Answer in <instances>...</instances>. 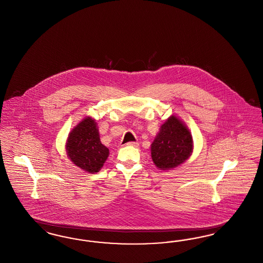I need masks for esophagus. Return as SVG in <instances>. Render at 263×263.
Instances as JSON below:
<instances>
[{"label":"esophagus","instance_id":"1","mask_svg":"<svg viewBox=\"0 0 263 263\" xmlns=\"http://www.w3.org/2000/svg\"><path fill=\"white\" fill-rule=\"evenodd\" d=\"M127 146H132V147H137L138 146V143L137 142H129L127 143Z\"/></svg>","mask_w":263,"mask_h":263}]
</instances>
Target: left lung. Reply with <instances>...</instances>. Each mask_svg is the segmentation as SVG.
Listing matches in <instances>:
<instances>
[{
    "mask_svg": "<svg viewBox=\"0 0 263 263\" xmlns=\"http://www.w3.org/2000/svg\"><path fill=\"white\" fill-rule=\"evenodd\" d=\"M194 149V141L189 128L178 116H169L161 124L151 145V155L159 170L176 168L189 159Z\"/></svg>",
    "mask_w": 263,
    "mask_h": 263,
    "instance_id": "8db88e82",
    "label": "left lung"
}]
</instances>
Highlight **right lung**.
Listing matches in <instances>:
<instances>
[{"label":"right lung","instance_id":"add662e5","mask_svg":"<svg viewBox=\"0 0 263 263\" xmlns=\"http://www.w3.org/2000/svg\"><path fill=\"white\" fill-rule=\"evenodd\" d=\"M97 124L94 118L86 116L69 132L65 143L67 158L92 174L101 170L109 155V149L101 142Z\"/></svg>","mask_w":263,"mask_h":263}]
</instances>
